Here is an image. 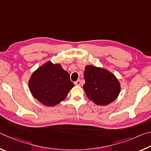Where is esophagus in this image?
<instances>
[{"label":"esophagus","mask_w":151,"mask_h":151,"mask_svg":"<svg viewBox=\"0 0 151 151\" xmlns=\"http://www.w3.org/2000/svg\"><path fill=\"white\" fill-rule=\"evenodd\" d=\"M81 84V80H77L76 82H75V85H77V86H80Z\"/></svg>","instance_id":"obj_1"}]
</instances>
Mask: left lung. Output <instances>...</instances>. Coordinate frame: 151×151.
Wrapping results in <instances>:
<instances>
[{
    "label": "left lung",
    "mask_w": 151,
    "mask_h": 151,
    "mask_svg": "<svg viewBox=\"0 0 151 151\" xmlns=\"http://www.w3.org/2000/svg\"><path fill=\"white\" fill-rule=\"evenodd\" d=\"M84 90L88 99L97 105H107L118 97L121 85L113 74L104 68L88 65L84 71Z\"/></svg>",
    "instance_id": "left-lung-1"
}]
</instances>
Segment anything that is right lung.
<instances>
[{"label":"right lung","instance_id":"add662e5","mask_svg":"<svg viewBox=\"0 0 151 151\" xmlns=\"http://www.w3.org/2000/svg\"><path fill=\"white\" fill-rule=\"evenodd\" d=\"M75 86L60 64L48 61L32 74L29 87L32 96L47 106L57 105L66 99Z\"/></svg>","mask_w":151,"mask_h":151}]
</instances>
